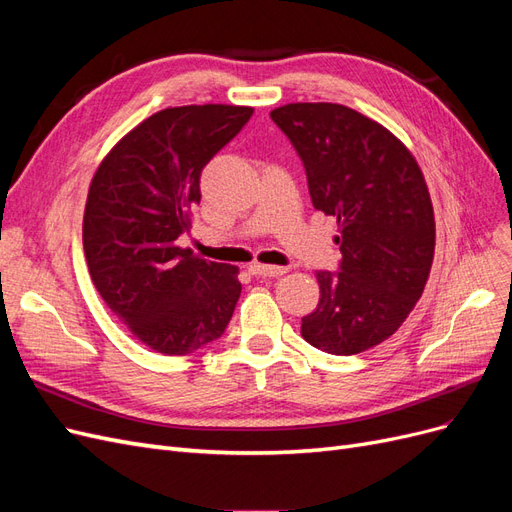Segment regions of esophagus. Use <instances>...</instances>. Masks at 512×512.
I'll return each mask as SVG.
<instances>
[{"label": "esophagus", "mask_w": 512, "mask_h": 512, "mask_svg": "<svg viewBox=\"0 0 512 512\" xmlns=\"http://www.w3.org/2000/svg\"><path fill=\"white\" fill-rule=\"evenodd\" d=\"M247 271H250L256 277H280L288 269L286 267H271V265H260V262H252L250 269H247Z\"/></svg>", "instance_id": "1"}]
</instances>
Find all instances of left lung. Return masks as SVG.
<instances>
[{
    "mask_svg": "<svg viewBox=\"0 0 512 512\" xmlns=\"http://www.w3.org/2000/svg\"><path fill=\"white\" fill-rule=\"evenodd\" d=\"M297 149L312 205L337 218L339 271H318L320 301L301 320L314 348L350 356L389 339L421 299L436 247L425 177L378 121L331 102L271 111Z\"/></svg>",
    "mask_w": 512,
    "mask_h": 512,
    "instance_id": "1",
    "label": "left lung"
}]
</instances>
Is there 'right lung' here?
Returning <instances> with one entry per match:
<instances>
[{
  "label": "right lung",
  "mask_w": 512,
  "mask_h": 512,
  "mask_svg": "<svg viewBox=\"0 0 512 512\" xmlns=\"http://www.w3.org/2000/svg\"><path fill=\"white\" fill-rule=\"evenodd\" d=\"M254 108L203 104L151 115L108 151L89 185L83 247L108 309L151 350L183 356L222 337L239 269L177 245L200 203V173Z\"/></svg>",
  "instance_id": "obj_1"
}]
</instances>
